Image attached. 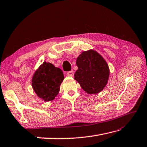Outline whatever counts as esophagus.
<instances>
[{"mask_svg":"<svg viewBox=\"0 0 147 147\" xmlns=\"http://www.w3.org/2000/svg\"><path fill=\"white\" fill-rule=\"evenodd\" d=\"M67 76H70V77H73L74 76V71L73 70H71L67 72Z\"/></svg>","mask_w":147,"mask_h":147,"instance_id":"1","label":"esophagus"}]
</instances>
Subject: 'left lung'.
Here are the masks:
<instances>
[{"label":"left lung","instance_id":"obj_1","mask_svg":"<svg viewBox=\"0 0 147 147\" xmlns=\"http://www.w3.org/2000/svg\"><path fill=\"white\" fill-rule=\"evenodd\" d=\"M78 69L74 79L88 94H97L106 86L109 77L107 63L94 50L82 52L76 61Z\"/></svg>","mask_w":147,"mask_h":147}]
</instances>
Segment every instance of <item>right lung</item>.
Returning <instances> with one entry per match:
<instances>
[{"label":"right lung","mask_w":147,"mask_h":147,"mask_svg":"<svg viewBox=\"0 0 147 147\" xmlns=\"http://www.w3.org/2000/svg\"><path fill=\"white\" fill-rule=\"evenodd\" d=\"M63 79V73L60 68L55 67L50 63L44 62L35 71L32 85L41 100L49 101L58 95Z\"/></svg>","instance_id":"add662e5"}]
</instances>
